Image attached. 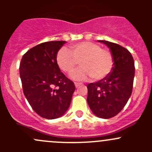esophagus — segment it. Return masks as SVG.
I'll list each match as a JSON object with an SVG mask.
<instances>
[{"instance_id":"34e87169","label":"esophagus","mask_w":152,"mask_h":152,"mask_svg":"<svg viewBox=\"0 0 152 152\" xmlns=\"http://www.w3.org/2000/svg\"><path fill=\"white\" fill-rule=\"evenodd\" d=\"M74 85H75V87H76V88H77V87H79V86L82 85V83H80V82H75Z\"/></svg>"}]
</instances>
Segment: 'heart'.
I'll list each match as a JSON object with an SVG mask.
<instances>
[{
    "mask_svg": "<svg viewBox=\"0 0 152 152\" xmlns=\"http://www.w3.org/2000/svg\"><path fill=\"white\" fill-rule=\"evenodd\" d=\"M80 64L81 67L73 71L70 77L74 80H85L91 77L94 81L104 79L113 70L114 57L110 50L102 48L98 44L82 42L70 46V51L61 48L56 54L59 68L70 73Z\"/></svg>",
    "mask_w": 152,
    "mask_h": 152,
    "instance_id": "heart-1",
    "label": "heart"
}]
</instances>
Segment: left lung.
<instances>
[{
	"label": "left lung",
	"instance_id": "8db88e82",
	"mask_svg": "<svg viewBox=\"0 0 152 152\" xmlns=\"http://www.w3.org/2000/svg\"><path fill=\"white\" fill-rule=\"evenodd\" d=\"M99 42L110 49L114 67L104 79L87 85V102L93 114L107 119L118 114L131 96L134 62L131 53L121 45L106 40Z\"/></svg>",
	"mask_w": 152,
	"mask_h": 152
}]
</instances>
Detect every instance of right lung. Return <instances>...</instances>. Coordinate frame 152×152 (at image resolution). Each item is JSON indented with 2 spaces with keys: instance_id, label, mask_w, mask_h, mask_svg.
<instances>
[{
  "instance_id": "add662e5",
  "label": "right lung",
  "mask_w": 152,
  "mask_h": 152,
  "mask_svg": "<svg viewBox=\"0 0 152 152\" xmlns=\"http://www.w3.org/2000/svg\"><path fill=\"white\" fill-rule=\"evenodd\" d=\"M65 42L50 41L39 44L23 56L20 64L24 95L35 113L44 118L63 115L76 89L56 62L57 52Z\"/></svg>"
}]
</instances>
